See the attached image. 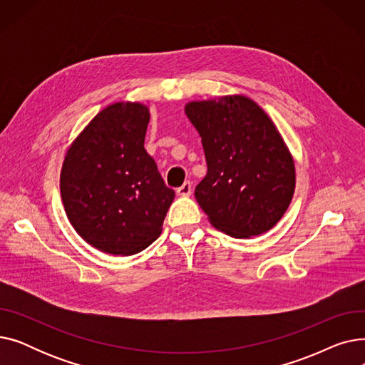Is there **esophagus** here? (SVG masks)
<instances>
[{
	"label": "esophagus",
	"instance_id": "esophagus-1",
	"mask_svg": "<svg viewBox=\"0 0 365 365\" xmlns=\"http://www.w3.org/2000/svg\"><path fill=\"white\" fill-rule=\"evenodd\" d=\"M176 194L179 197H189L190 194H192V183L190 182H185L180 187L176 189Z\"/></svg>",
	"mask_w": 365,
	"mask_h": 365
}]
</instances>
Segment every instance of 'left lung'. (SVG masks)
Listing matches in <instances>:
<instances>
[{
    "mask_svg": "<svg viewBox=\"0 0 365 365\" xmlns=\"http://www.w3.org/2000/svg\"><path fill=\"white\" fill-rule=\"evenodd\" d=\"M185 113L205 153L195 198L208 222L234 238L269 231L296 186L293 155L269 115L244 94L187 102Z\"/></svg>",
    "mask_w": 365,
    "mask_h": 365,
    "instance_id": "8db88e82",
    "label": "left lung"
}]
</instances>
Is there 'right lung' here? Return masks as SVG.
Masks as SVG:
<instances>
[{
    "mask_svg": "<svg viewBox=\"0 0 365 365\" xmlns=\"http://www.w3.org/2000/svg\"><path fill=\"white\" fill-rule=\"evenodd\" d=\"M149 108L117 102L102 109L69 145L61 170L66 216L87 244L113 256L155 241L175 190L145 150Z\"/></svg>",
    "mask_w": 365,
    "mask_h": 365,
    "instance_id": "obj_1",
    "label": "right lung"
}]
</instances>
